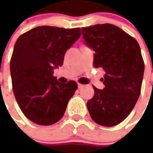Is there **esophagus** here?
<instances>
[{
	"label": "esophagus",
	"mask_w": 153,
	"mask_h": 153,
	"mask_svg": "<svg viewBox=\"0 0 153 153\" xmlns=\"http://www.w3.org/2000/svg\"><path fill=\"white\" fill-rule=\"evenodd\" d=\"M83 86L84 85H82V84H81V83H78V88H82Z\"/></svg>",
	"instance_id": "esophagus-1"
}]
</instances>
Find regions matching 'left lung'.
Masks as SVG:
<instances>
[{
  "label": "left lung",
  "mask_w": 153,
  "mask_h": 153,
  "mask_svg": "<svg viewBox=\"0 0 153 153\" xmlns=\"http://www.w3.org/2000/svg\"><path fill=\"white\" fill-rule=\"evenodd\" d=\"M85 43L95 52L94 65L105 71V88L93 86L94 95L87 102L90 117L105 127L117 125L132 111L140 94L144 61L135 39L111 24L82 27Z\"/></svg>",
  "instance_id": "1"
}]
</instances>
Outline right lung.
Segmentation results:
<instances>
[{
  "mask_svg": "<svg viewBox=\"0 0 153 153\" xmlns=\"http://www.w3.org/2000/svg\"><path fill=\"white\" fill-rule=\"evenodd\" d=\"M81 36L80 28L38 26L16 41L10 61L15 99L28 119L52 125L62 118L77 88L75 81L61 83L53 76L68 48Z\"/></svg>",
  "mask_w": 153,
  "mask_h": 153,
  "instance_id": "obj_1",
  "label": "right lung"
}]
</instances>
